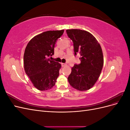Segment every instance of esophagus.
Wrapping results in <instances>:
<instances>
[{
    "label": "esophagus",
    "mask_w": 130,
    "mask_h": 130,
    "mask_svg": "<svg viewBox=\"0 0 130 130\" xmlns=\"http://www.w3.org/2000/svg\"><path fill=\"white\" fill-rule=\"evenodd\" d=\"M61 64H62V67H66V66H67V65L66 63H62Z\"/></svg>",
    "instance_id": "esophagus-1"
}]
</instances>
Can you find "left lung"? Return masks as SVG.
Instances as JSON below:
<instances>
[{"mask_svg":"<svg viewBox=\"0 0 130 130\" xmlns=\"http://www.w3.org/2000/svg\"><path fill=\"white\" fill-rule=\"evenodd\" d=\"M73 42L75 55H80V64H74L68 77L70 86L78 90L91 88L99 78L104 64L103 53L96 39L88 31L66 30Z\"/></svg>","mask_w":130,"mask_h":130,"instance_id":"8db88e82","label":"left lung"}]
</instances>
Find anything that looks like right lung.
Segmentation results:
<instances>
[{"instance_id": "right-lung-1", "label": "right lung", "mask_w": 130, "mask_h": 130, "mask_svg": "<svg viewBox=\"0 0 130 130\" xmlns=\"http://www.w3.org/2000/svg\"><path fill=\"white\" fill-rule=\"evenodd\" d=\"M63 32L64 30L45 31L32 38L26 46L25 72L38 90H48L55 85L61 64L48 57L54 54L56 41Z\"/></svg>"}]
</instances>
